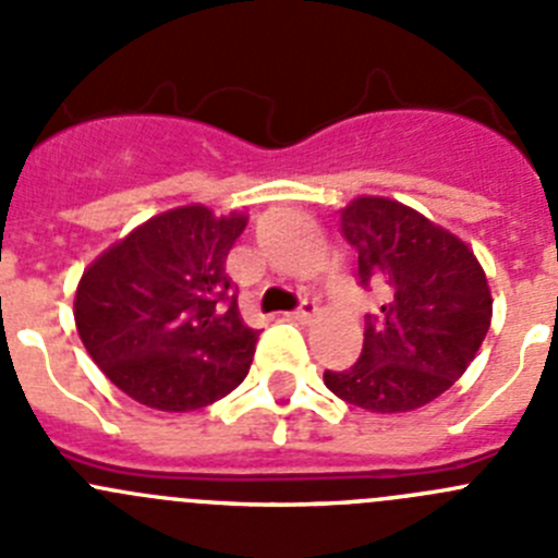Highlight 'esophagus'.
Returning <instances> with one entry per match:
<instances>
[{
    "label": "esophagus",
    "mask_w": 558,
    "mask_h": 558,
    "mask_svg": "<svg viewBox=\"0 0 558 558\" xmlns=\"http://www.w3.org/2000/svg\"><path fill=\"white\" fill-rule=\"evenodd\" d=\"M315 315H317V306L310 304V301H304V304H301L299 310L293 312V317L299 323H312V317H315Z\"/></svg>",
    "instance_id": "obj_1"
}]
</instances>
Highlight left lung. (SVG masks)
<instances>
[{"instance_id":"left-lung-1","label":"left lung","mask_w":558,"mask_h":558,"mask_svg":"<svg viewBox=\"0 0 558 558\" xmlns=\"http://www.w3.org/2000/svg\"><path fill=\"white\" fill-rule=\"evenodd\" d=\"M339 230L359 252L362 284L386 290L367 317L362 359L323 380L339 400L373 413H408L441 397L474 362L493 295L474 248L418 210L362 194L339 208Z\"/></svg>"}]
</instances>
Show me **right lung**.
Instances as JSON below:
<instances>
[{"instance_id": "add662e5", "label": "right lung", "mask_w": 558, "mask_h": 558, "mask_svg": "<svg viewBox=\"0 0 558 558\" xmlns=\"http://www.w3.org/2000/svg\"><path fill=\"white\" fill-rule=\"evenodd\" d=\"M246 214L191 203L111 243L78 279L73 317L100 373L131 400L199 411L248 375L259 331L238 312L227 254Z\"/></svg>"}]
</instances>
